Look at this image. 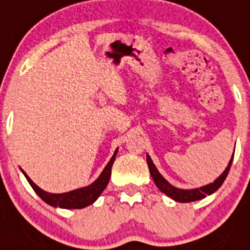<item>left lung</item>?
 Listing matches in <instances>:
<instances>
[{
	"label": "left lung",
	"mask_w": 250,
	"mask_h": 250,
	"mask_svg": "<svg viewBox=\"0 0 250 250\" xmlns=\"http://www.w3.org/2000/svg\"><path fill=\"white\" fill-rule=\"evenodd\" d=\"M233 156H234V152H233ZM233 156H231L230 161H229L228 167H225V170L223 171L222 175H220L219 178H216L215 180H214V183L204 185V187L195 188V189H179V188L174 187V185L170 184L167 179L159 173V170L156 169V167L154 165V163H152L149 154H146V161H147V167H149L150 175H151L152 180H154L156 187L160 189L161 193H164L165 195H167L169 198L174 199L175 202L190 203V202H195V200L204 199L205 196L211 195V194L215 193V191L222 187L225 178H227V175H228L229 170H230L231 163H233Z\"/></svg>",
	"instance_id": "left-lung-1"
}]
</instances>
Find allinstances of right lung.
<instances>
[{"mask_svg": "<svg viewBox=\"0 0 250 250\" xmlns=\"http://www.w3.org/2000/svg\"><path fill=\"white\" fill-rule=\"evenodd\" d=\"M116 154H118V149L115 150L112 158L110 159L107 165L104 167L103 173L99 175V178L96 179L94 183H91V184L87 185V187L79 188V189H75V190L67 191V193H47V191L42 190L40 187H37V185L28 178V175L23 171V170L21 169V171L23 173V175L26 176V179H27V182L30 183L31 187H32V189L36 191L37 195H39L43 202L47 203L48 205L55 208H62V209H83V208L89 207L92 203L96 202L99 196H100L101 193L104 191V189L107 187L110 176H111V167L112 164H114L115 158H116Z\"/></svg>", "mask_w": 250, "mask_h": 250, "instance_id": "right-lung-1", "label": "right lung"}]
</instances>
